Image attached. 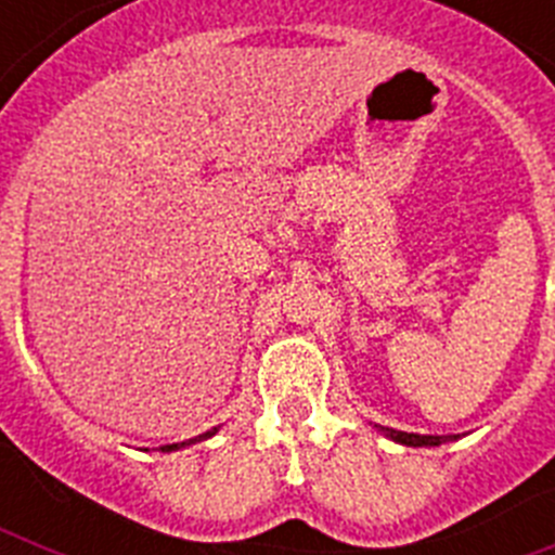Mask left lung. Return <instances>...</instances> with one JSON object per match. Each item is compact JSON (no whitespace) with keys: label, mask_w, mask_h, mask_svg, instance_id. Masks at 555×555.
<instances>
[{"label":"left lung","mask_w":555,"mask_h":555,"mask_svg":"<svg viewBox=\"0 0 555 555\" xmlns=\"http://www.w3.org/2000/svg\"><path fill=\"white\" fill-rule=\"evenodd\" d=\"M377 430L389 439L400 444H409V448H436V444L450 442L455 436H425V434H405V430H395V428H384V425H377Z\"/></svg>","instance_id":"left-lung-1"}]
</instances>
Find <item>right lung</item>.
Returning <instances> with one entry per match:
<instances>
[{
	"mask_svg": "<svg viewBox=\"0 0 555 555\" xmlns=\"http://www.w3.org/2000/svg\"><path fill=\"white\" fill-rule=\"evenodd\" d=\"M219 428H210V430H205V434H199V436H194V439H189V442H180V444H164V448H160V453H169V450H180V448H185V444H194V442H203V439H210V436L217 434Z\"/></svg>",
	"mask_w": 555,
	"mask_h": 555,
	"instance_id": "right-lung-1",
	"label": "right lung"
}]
</instances>
